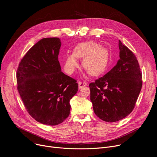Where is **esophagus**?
I'll use <instances>...</instances> for the list:
<instances>
[{
    "label": "esophagus",
    "mask_w": 157,
    "mask_h": 157,
    "mask_svg": "<svg viewBox=\"0 0 157 157\" xmlns=\"http://www.w3.org/2000/svg\"><path fill=\"white\" fill-rule=\"evenodd\" d=\"M87 85V83H86V82H81V81H79L78 82V86H79V88L81 89L84 86H86Z\"/></svg>",
    "instance_id": "34e87169"
}]
</instances>
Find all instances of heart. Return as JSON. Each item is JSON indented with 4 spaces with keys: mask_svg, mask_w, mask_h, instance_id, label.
<instances>
[{
    "mask_svg": "<svg viewBox=\"0 0 157 157\" xmlns=\"http://www.w3.org/2000/svg\"><path fill=\"white\" fill-rule=\"evenodd\" d=\"M77 58H85L83 62L85 69L92 75L98 76L107 68L109 53L106 48L92 41L79 44L74 48L73 54L68 53L66 55L64 67L69 74H72L78 67Z\"/></svg>",
    "mask_w": 157,
    "mask_h": 157,
    "instance_id": "obj_1",
    "label": "heart"
}]
</instances>
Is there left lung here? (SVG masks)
Returning a JSON list of instances; mask_svg holds the SVG:
<instances>
[{"label": "left lung", "mask_w": 157, "mask_h": 157, "mask_svg": "<svg viewBox=\"0 0 157 157\" xmlns=\"http://www.w3.org/2000/svg\"><path fill=\"white\" fill-rule=\"evenodd\" d=\"M120 59L108 73L89 85L95 114L116 122L134 109L142 88V73L136 56L119 40Z\"/></svg>", "instance_id": "8db88e82"}]
</instances>
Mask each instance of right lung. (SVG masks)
Here are the masks:
<instances>
[{
	"label": "right lung",
	"mask_w": 157,
	"mask_h": 157,
	"mask_svg": "<svg viewBox=\"0 0 157 157\" xmlns=\"http://www.w3.org/2000/svg\"><path fill=\"white\" fill-rule=\"evenodd\" d=\"M60 39L44 38L23 56L16 73L17 88L25 107L37 121L62 123L70 114V100L78 90L76 80L65 75L58 60Z\"/></svg>",
	"instance_id": "obj_1"
}]
</instances>
